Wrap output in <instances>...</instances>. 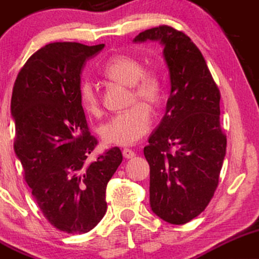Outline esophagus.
Instances as JSON below:
<instances>
[{"mask_svg":"<svg viewBox=\"0 0 259 259\" xmlns=\"http://www.w3.org/2000/svg\"><path fill=\"white\" fill-rule=\"evenodd\" d=\"M122 154H123V158L126 159H132L136 156V153L133 152L132 149H128V148H124V149L122 150Z\"/></svg>","mask_w":259,"mask_h":259,"instance_id":"34e87169","label":"esophagus"}]
</instances>
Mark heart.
Returning a JSON list of instances; mask_svg holds the SVG:
<instances>
[{
  "mask_svg": "<svg viewBox=\"0 0 259 259\" xmlns=\"http://www.w3.org/2000/svg\"><path fill=\"white\" fill-rule=\"evenodd\" d=\"M103 75L111 82L131 87V104L135 105L127 111L112 116L100 128V136L106 144L131 145L147 135L150 128V115L147 107L160 104L164 94V84L156 72H144L138 60L127 55H115L105 63ZM80 105L88 114L100 115V101L92 83L84 82L79 88Z\"/></svg>",
  "mask_w": 259,
  "mask_h": 259,
  "instance_id": "heart-1",
  "label": "heart"
}]
</instances>
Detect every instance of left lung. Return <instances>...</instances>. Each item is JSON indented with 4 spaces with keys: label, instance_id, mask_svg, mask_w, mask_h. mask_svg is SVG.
<instances>
[{
    "label": "left lung",
    "instance_id": "1",
    "mask_svg": "<svg viewBox=\"0 0 259 259\" xmlns=\"http://www.w3.org/2000/svg\"><path fill=\"white\" fill-rule=\"evenodd\" d=\"M159 41L170 74L166 111L144 147L150 166L152 210L182 225L198 217L219 182L226 136L220 127V92L202 52L182 31L160 25L135 42Z\"/></svg>",
    "mask_w": 259,
    "mask_h": 259
}]
</instances>
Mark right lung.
Returning <instances> with one entry per match:
<instances>
[{
  "label": "right lung",
  "mask_w": 259,
  "mask_h": 259,
  "mask_svg": "<svg viewBox=\"0 0 259 259\" xmlns=\"http://www.w3.org/2000/svg\"><path fill=\"white\" fill-rule=\"evenodd\" d=\"M104 46L48 44L29 57L13 87L14 153L44 217L67 234H85L103 219L107 182L122 161L117 147L88 160L98 141L80 105V74Z\"/></svg>",
  "instance_id": "right-lung-1"
}]
</instances>
